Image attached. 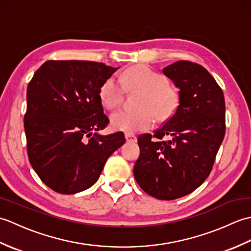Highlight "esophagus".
I'll list each match as a JSON object with an SVG mask.
<instances>
[{
	"mask_svg": "<svg viewBox=\"0 0 251 251\" xmlns=\"http://www.w3.org/2000/svg\"><path fill=\"white\" fill-rule=\"evenodd\" d=\"M125 138L127 142H136L137 141V137L134 134H130V132H126Z\"/></svg>",
	"mask_w": 251,
	"mask_h": 251,
	"instance_id": "esophagus-1",
	"label": "esophagus"
}]
</instances>
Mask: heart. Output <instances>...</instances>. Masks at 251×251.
Here are the masks:
<instances>
[{"mask_svg": "<svg viewBox=\"0 0 251 251\" xmlns=\"http://www.w3.org/2000/svg\"><path fill=\"white\" fill-rule=\"evenodd\" d=\"M130 92H139L136 110H120L111 115L112 128L120 131L136 132L151 128L154 113L157 120L164 121L172 115L178 106V94L167 86L163 74L147 66H136L123 72L121 79L110 76L101 84L100 102L106 109H114L124 96V86Z\"/></svg>", "mask_w": 251, "mask_h": 251, "instance_id": "b5f03b06", "label": "heart"}]
</instances>
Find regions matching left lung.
Listing matches in <instances>:
<instances>
[{
    "label": "left lung",
    "mask_w": 251,
    "mask_h": 251,
    "mask_svg": "<svg viewBox=\"0 0 251 251\" xmlns=\"http://www.w3.org/2000/svg\"><path fill=\"white\" fill-rule=\"evenodd\" d=\"M163 73L179 88V104L153 135L138 137L134 175L146 193L172 201L209 176L226 134V102L216 79L197 63L179 60Z\"/></svg>",
    "instance_id": "1"
}]
</instances>
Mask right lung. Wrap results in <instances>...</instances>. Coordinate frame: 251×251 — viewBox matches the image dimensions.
I'll return each mask as SVG.
<instances>
[{
  "label": "right lung",
  "instance_id": "right-lung-1",
  "mask_svg": "<svg viewBox=\"0 0 251 251\" xmlns=\"http://www.w3.org/2000/svg\"><path fill=\"white\" fill-rule=\"evenodd\" d=\"M117 68L83 60H49L28 84L25 131L31 166L60 194L90 188L106 159L125 143L122 131L102 136L109 119L99 89Z\"/></svg>",
  "mask_w": 251,
  "mask_h": 251
}]
</instances>
